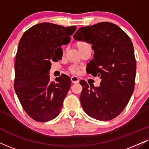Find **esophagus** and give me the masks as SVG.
<instances>
[{
	"label": "esophagus",
	"mask_w": 149,
	"mask_h": 149,
	"mask_svg": "<svg viewBox=\"0 0 149 149\" xmlns=\"http://www.w3.org/2000/svg\"><path fill=\"white\" fill-rule=\"evenodd\" d=\"M71 82H72V83H78V82H79V78H78L77 76H72L71 78Z\"/></svg>",
	"instance_id": "1"
}]
</instances>
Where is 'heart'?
<instances>
[{
    "instance_id": "obj_1",
    "label": "heart",
    "mask_w": 149,
    "mask_h": 149,
    "mask_svg": "<svg viewBox=\"0 0 149 149\" xmlns=\"http://www.w3.org/2000/svg\"><path fill=\"white\" fill-rule=\"evenodd\" d=\"M77 46L79 48V50H81L82 48L88 47V46H90V45L88 44V43L85 42H80L77 44ZM69 71L71 73H78V71H79V68H78V66L76 65H71L69 66V68H68Z\"/></svg>"
}]
</instances>
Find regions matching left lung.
<instances>
[{"mask_svg":"<svg viewBox=\"0 0 149 149\" xmlns=\"http://www.w3.org/2000/svg\"><path fill=\"white\" fill-rule=\"evenodd\" d=\"M73 38L92 44L94 58L87 64V72L101 79L96 87L80 81L82 108L95 119H113L124 110L135 88L136 60L131 39L110 22L82 27Z\"/></svg>","mask_w":149,"mask_h":149,"instance_id":"obj_1","label":"left lung"}]
</instances>
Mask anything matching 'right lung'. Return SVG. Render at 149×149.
<instances>
[{
  "mask_svg": "<svg viewBox=\"0 0 149 149\" xmlns=\"http://www.w3.org/2000/svg\"><path fill=\"white\" fill-rule=\"evenodd\" d=\"M76 26L64 28L41 23L26 30L16 55L14 90L25 112L35 121L46 122L60 114L71 86V78L62 75L50 80L51 61L61 59V46L70 42Z\"/></svg>",
  "mask_w": 149,
  "mask_h": 149,
  "instance_id": "add662e5",
  "label": "right lung"
}]
</instances>
